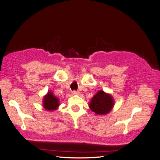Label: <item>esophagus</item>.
I'll use <instances>...</instances> for the list:
<instances>
[{"label":"esophagus","mask_w":160,"mask_h":160,"mask_svg":"<svg viewBox=\"0 0 160 160\" xmlns=\"http://www.w3.org/2000/svg\"><path fill=\"white\" fill-rule=\"evenodd\" d=\"M72 95H79V92L78 91H72Z\"/></svg>","instance_id":"34e87169"}]
</instances>
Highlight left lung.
I'll list each match as a JSON object with an SVG mask.
<instances>
[{
	"label": "left lung",
	"instance_id": "left-lung-1",
	"mask_svg": "<svg viewBox=\"0 0 160 160\" xmlns=\"http://www.w3.org/2000/svg\"><path fill=\"white\" fill-rule=\"evenodd\" d=\"M115 101L111 94L100 90L92 97L89 103V108L97 115H106L112 111Z\"/></svg>",
	"mask_w": 160,
	"mask_h": 160
}]
</instances>
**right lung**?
I'll return each mask as SVG.
<instances>
[{
  "label": "right lung",
  "mask_w": 160,
  "mask_h": 160,
  "mask_svg": "<svg viewBox=\"0 0 160 160\" xmlns=\"http://www.w3.org/2000/svg\"><path fill=\"white\" fill-rule=\"evenodd\" d=\"M59 99L56 97L52 91H49L43 97V108L47 111L51 112L58 109L59 106Z\"/></svg>",
  "instance_id": "right-lung-1"
}]
</instances>
